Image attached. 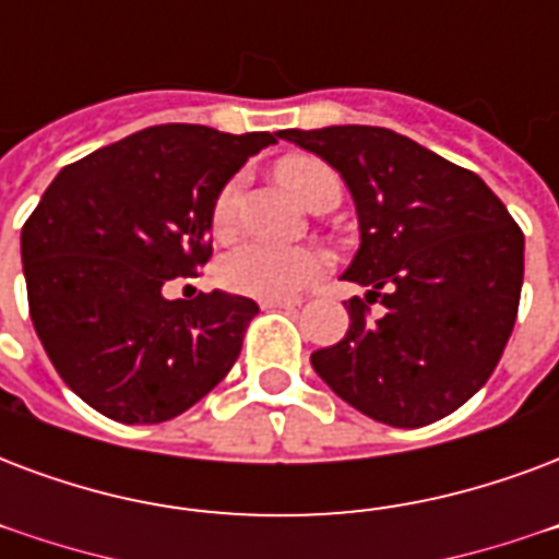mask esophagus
Segmentation results:
<instances>
[{
	"mask_svg": "<svg viewBox=\"0 0 559 559\" xmlns=\"http://www.w3.org/2000/svg\"><path fill=\"white\" fill-rule=\"evenodd\" d=\"M296 305H298V298H263L261 301V308H284V310L296 308Z\"/></svg>",
	"mask_w": 559,
	"mask_h": 559,
	"instance_id": "esophagus-1",
	"label": "esophagus"
}]
</instances>
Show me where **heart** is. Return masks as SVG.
<instances>
[{"instance_id": "1", "label": "heart", "mask_w": 559, "mask_h": 559, "mask_svg": "<svg viewBox=\"0 0 559 559\" xmlns=\"http://www.w3.org/2000/svg\"><path fill=\"white\" fill-rule=\"evenodd\" d=\"M281 185L293 190L305 204L319 202L328 185H334V169L317 157L293 155L278 164ZM242 178L234 176L216 193L211 211L213 231L228 237L237 223ZM328 270V254L313 246H270V242H242L219 261V284L231 293L251 298H293L296 293L322 278Z\"/></svg>"}]
</instances>
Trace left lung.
Masks as SVG:
<instances>
[{
	"label": "left lung",
	"mask_w": 559,
	"mask_h": 559,
	"mask_svg": "<svg viewBox=\"0 0 559 559\" xmlns=\"http://www.w3.org/2000/svg\"><path fill=\"white\" fill-rule=\"evenodd\" d=\"M352 190L360 249L343 278L348 331L310 364L343 402L393 428L466 404L498 366L519 313L525 234L475 173L390 128H287ZM382 298L384 313L368 317Z\"/></svg>",
	"instance_id": "8db88e82"
}]
</instances>
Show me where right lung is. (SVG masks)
Wrapping results in <instances>:
<instances>
[{"mask_svg":"<svg viewBox=\"0 0 559 559\" xmlns=\"http://www.w3.org/2000/svg\"><path fill=\"white\" fill-rule=\"evenodd\" d=\"M278 134L143 128L63 166L23 225L28 313L81 402L126 425L193 407L240 357L258 305L164 296L211 261L216 193Z\"/></svg>","mask_w":559,"mask_h":559,"instance_id":"right-lung-1","label":"right lung"}]
</instances>
